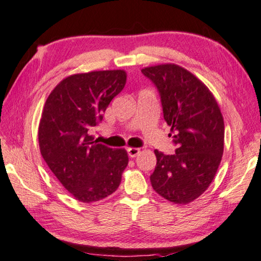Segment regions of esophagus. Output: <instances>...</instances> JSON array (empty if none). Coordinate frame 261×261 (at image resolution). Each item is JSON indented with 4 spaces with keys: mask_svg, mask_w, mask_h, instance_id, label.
<instances>
[{
    "mask_svg": "<svg viewBox=\"0 0 261 261\" xmlns=\"http://www.w3.org/2000/svg\"><path fill=\"white\" fill-rule=\"evenodd\" d=\"M127 152H128V156H129L130 158H134L141 152V150L139 148H128Z\"/></svg>",
    "mask_w": 261,
    "mask_h": 261,
    "instance_id": "obj_1",
    "label": "esophagus"
}]
</instances>
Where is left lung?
Segmentation results:
<instances>
[{"label":"left lung","mask_w":261,"mask_h":261,"mask_svg":"<svg viewBox=\"0 0 261 261\" xmlns=\"http://www.w3.org/2000/svg\"><path fill=\"white\" fill-rule=\"evenodd\" d=\"M161 95L164 119L177 145L174 154L154 150L153 190L175 204H188L208 188L220 165L225 123L213 94L198 77L175 64L142 68Z\"/></svg>","instance_id":"1"}]
</instances>
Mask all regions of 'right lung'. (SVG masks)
Masks as SVG:
<instances>
[{
    "label": "right lung",
    "instance_id": "right-lung-1",
    "mask_svg": "<svg viewBox=\"0 0 261 261\" xmlns=\"http://www.w3.org/2000/svg\"><path fill=\"white\" fill-rule=\"evenodd\" d=\"M126 79L123 70L77 73L59 82L44 103L38 133L41 154L79 202L108 197L121 182L127 151L97 143L90 129L102 121Z\"/></svg>",
    "mask_w": 261,
    "mask_h": 261
}]
</instances>
